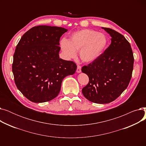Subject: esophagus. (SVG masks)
Wrapping results in <instances>:
<instances>
[{"instance_id": "esophagus-1", "label": "esophagus", "mask_w": 146, "mask_h": 146, "mask_svg": "<svg viewBox=\"0 0 146 146\" xmlns=\"http://www.w3.org/2000/svg\"><path fill=\"white\" fill-rule=\"evenodd\" d=\"M76 72L79 73L81 72V66H79V65H78V67H77V70H76Z\"/></svg>"}]
</instances>
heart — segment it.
<instances>
[{"instance_id": "b5f03b06", "label": "heart", "mask_w": 146, "mask_h": 146, "mask_svg": "<svg viewBox=\"0 0 146 146\" xmlns=\"http://www.w3.org/2000/svg\"><path fill=\"white\" fill-rule=\"evenodd\" d=\"M107 44L105 35L93 29H85L73 33L68 41L61 40L60 47L67 58H76V52L79 51L80 58L83 62L92 63L101 56Z\"/></svg>"}]
</instances>
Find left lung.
I'll use <instances>...</instances> for the list:
<instances>
[{
  "label": "left lung",
  "mask_w": 146,
  "mask_h": 146,
  "mask_svg": "<svg viewBox=\"0 0 146 146\" xmlns=\"http://www.w3.org/2000/svg\"><path fill=\"white\" fill-rule=\"evenodd\" d=\"M102 28L111 36V43L97 60L82 67V72L89 79L82 94L92 102L108 104L128 86L134 59L131 45L123 35L111 28Z\"/></svg>",
  "instance_id": "obj_1"
}]
</instances>
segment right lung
<instances>
[{"mask_svg": "<svg viewBox=\"0 0 146 146\" xmlns=\"http://www.w3.org/2000/svg\"><path fill=\"white\" fill-rule=\"evenodd\" d=\"M67 29L40 25L21 37L13 54L12 72L18 90L30 101H50L59 94L61 82L77 68L59 58L60 37Z\"/></svg>", "mask_w": 146, "mask_h": 146, "instance_id": "1", "label": "right lung"}]
</instances>
